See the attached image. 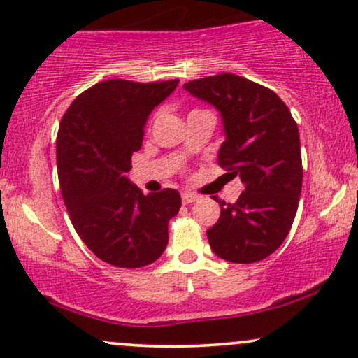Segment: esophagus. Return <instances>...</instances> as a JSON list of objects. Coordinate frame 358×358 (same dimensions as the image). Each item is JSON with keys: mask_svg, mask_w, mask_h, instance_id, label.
<instances>
[{"mask_svg": "<svg viewBox=\"0 0 358 358\" xmlns=\"http://www.w3.org/2000/svg\"><path fill=\"white\" fill-rule=\"evenodd\" d=\"M198 198H200V196L195 195V193H190V192H185V193H182V200H183V203H185V205L193 203V201H196Z\"/></svg>", "mask_w": 358, "mask_h": 358, "instance_id": "obj_1", "label": "esophagus"}]
</instances>
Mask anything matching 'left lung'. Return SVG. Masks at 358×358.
Listing matches in <instances>:
<instances>
[{
  "label": "left lung",
  "instance_id": "obj_1",
  "mask_svg": "<svg viewBox=\"0 0 358 358\" xmlns=\"http://www.w3.org/2000/svg\"><path fill=\"white\" fill-rule=\"evenodd\" d=\"M183 88L220 111L218 163L245 185L235 203L218 200L220 218L206 230L210 247L231 264L264 260L287 238L299 208L303 170L295 120L277 93L231 73Z\"/></svg>",
  "mask_w": 358,
  "mask_h": 358
}]
</instances>
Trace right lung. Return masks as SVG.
Listing matches in <instances>:
<instances>
[{
	"label": "right lung",
	"instance_id": "add662e5",
	"mask_svg": "<svg viewBox=\"0 0 358 358\" xmlns=\"http://www.w3.org/2000/svg\"><path fill=\"white\" fill-rule=\"evenodd\" d=\"M178 80H106L76 96L62 118L56 165L76 234L106 264L140 268L162 257L168 222L182 206L173 188L143 195L128 178L146 120Z\"/></svg>",
	"mask_w": 358,
	"mask_h": 358
}]
</instances>
